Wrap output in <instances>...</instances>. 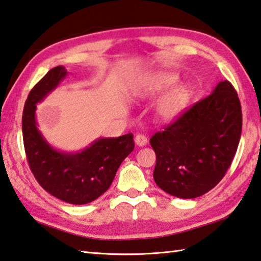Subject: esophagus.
<instances>
[{
	"label": "esophagus",
	"mask_w": 261,
	"mask_h": 261,
	"mask_svg": "<svg viewBox=\"0 0 261 261\" xmlns=\"http://www.w3.org/2000/svg\"><path fill=\"white\" fill-rule=\"evenodd\" d=\"M135 142H136V145L139 146V147L145 146L148 142L147 137L144 136V135H137L136 138H135Z\"/></svg>",
	"instance_id": "esophagus-1"
}]
</instances>
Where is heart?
I'll use <instances>...</instances> for the list:
<instances>
[{
	"instance_id": "heart-1",
	"label": "heart",
	"mask_w": 261,
	"mask_h": 261,
	"mask_svg": "<svg viewBox=\"0 0 261 261\" xmlns=\"http://www.w3.org/2000/svg\"><path fill=\"white\" fill-rule=\"evenodd\" d=\"M178 76L175 73L161 72L148 75L139 86V93L142 96L161 94L170 87L175 85ZM192 88L190 85L182 84L171 89L162 97L156 106V113L163 121H173L180 116L190 103Z\"/></svg>"
}]
</instances>
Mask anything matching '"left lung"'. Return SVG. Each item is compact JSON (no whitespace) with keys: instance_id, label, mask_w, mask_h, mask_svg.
<instances>
[{"instance_id":"left-lung-1","label":"left lung","mask_w":261,"mask_h":261,"mask_svg":"<svg viewBox=\"0 0 261 261\" xmlns=\"http://www.w3.org/2000/svg\"><path fill=\"white\" fill-rule=\"evenodd\" d=\"M241 131L238 93L229 81H221L211 95L150 138L156 185L177 198L205 195L225 175Z\"/></svg>"}]
</instances>
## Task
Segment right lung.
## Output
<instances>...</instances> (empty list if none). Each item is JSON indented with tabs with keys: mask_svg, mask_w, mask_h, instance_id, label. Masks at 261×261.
I'll use <instances>...</instances> for the list:
<instances>
[{
	"mask_svg": "<svg viewBox=\"0 0 261 261\" xmlns=\"http://www.w3.org/2000/svg\"><path fill=\"white\" fill-rule=\"evenodd\" d=\"M55 66L30 90L22 113V137L30 170L44 190L60 200L85 205L110 188L117 168L134 150V135L99 138L79 152H63L48 145L36 123V104L42 101L66 75Z\"/></svg>",
	"mask_w": 261,
	"mask_h": 261,
	"instance_id": "right-lung-1",
	"label": "right lung"
}]
</instances>
